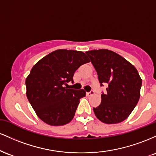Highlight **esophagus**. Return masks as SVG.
Returning a JSON list of instances; mask_svg holds the SVG:
<instances>
[{
	"mask_svg": "<svg viewBox=\"0 0 156 156\" xmlns=\"http://www.w3.org/2000/svg\"><path fill=\"white\" fill-rule=\"evenodd\" d=\"M94 94V92L93 90H91L89 92H87V96H91V95H92V94Z\"/></svg>",
	"mask_w": 156,
	"mask_h": 156,
	"instance_id": "1",
	"label": "esophagus"
}]
</instances>
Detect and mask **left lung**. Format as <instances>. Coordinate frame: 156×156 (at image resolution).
<instances>
[{
	"label": "left lung",
	"mask_w": 156,
	"mask_h": 156,
	"mask_svg": "<svg viewBox=\"0 0 156 156\" xmlns=\"http://www.w3.org/2000/svg\"><path fill=\"white\" fill-rule=\"evenodd\" d=\"M98 73L101 86L106 84L101 103L93 108L103 122L116 124L128 117L140 98L141 79L137 69L125 58L106 49L86 52Z\"/></svg>",
	"instance_id": "8db88e82"
}]
</instances>
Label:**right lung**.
<instances>
[{
    "label": "right lung",
    "mask_w": 156,
    "mask_h": 156,
    "mask_svg": "<svg viewBox=\"0 0 156 156\" xmlns=\"http://www.w3.org/2000/svg\"><path fill=\"white\" fill-rule=\"evenodd\" d=\"M88 62L83 52L60 49L45 55L32 67L26 80V95L39 119L53 126L72 120L86 92L64 85L73 82L75 72Z\"/></svg>",
    "instance_id": "right-lung-1"
}]
</instances>
